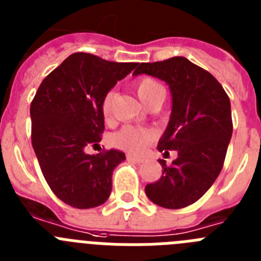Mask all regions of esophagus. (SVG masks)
I'll return each mask as SVG.
<instances>
[{
    "instance_id": "obj_1",
    "label": "esophagus",
    "mask_w": 261,
    "mask_h": 261,
    "mask_svg": "<svg viewBox=\"0 0 261 261\" xmlns=\"http://www.w3.org/2000/svg\"><path fill=\"white\" fill-rule=\"evenodd\" d=\"M126 159H128V161H132V162H136V163H141L142 161H144V159L140 158V156L130 155V154H129V155H126Z\"/></svg>"
}]
</instances>
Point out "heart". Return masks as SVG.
Instances as JSON below:
<instances>
[{"label":"heart","instance_id":"heart-1","mask_svg":"<svg viewBox=\"0 0 261 261\" xmlns=\"http://www.w3.org/2000/svg\"><path fill=\"white\" fill-rule=\"evenodd\" d=\"M135 89L140 100L146 107L154 105V103L162 105L163 99H165L163 86L159 84L158 81L150 77H145L137 81ZM112 103H114V93L110 91V93L106 94L102 100V115L106 120H110L112 117ZM153 133L147 129L126 125L112 136V144L121 150L140 154L145 150L147 145L153 141Z\"/></svg>","mask_w":261,"mask_h":261}]
</instances>
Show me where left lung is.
Wrapping results in <instances>:
<instances>
[{"mask_svg":"<svg viewBox=\"0 0 261 261\" xmlns=\"http://www.w3.org/2000/svg\"><path fill=\"white\" fill-rule=\"evenodd\" d=\"M165 81L171 91L170 121L158 142L159 151L176 150L171 166L159 159L162 176L145 187L154 204L180 209L193 204L216 181L231 140L230 99L209 71L186 57L141 62L133 75Z\"/></svg>","mask_w":261,"mask_h":261,"instance_id":"left-lung-1","label":"left lung"}]
</instances>
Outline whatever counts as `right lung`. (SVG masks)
<instances>
[{
    "instance_id": "1",
    "label": "right lung",
    "mask_w": 261,
    "mask_h": 261,
    "mask_svg": "<svg viewBox=\"0 0 261 261\" xmlns=\"http://www.w3.org/2000/svg\"><path fill=\"white\" fill-rule=\"evenodd\" d=\"M138 62H114L73 53L43 80L31 103V141L53 193L77 209L105 204L112 172L125 161L120 150L85 153L105 130L102 100Z\"/></svg>"
}]
</instances>
